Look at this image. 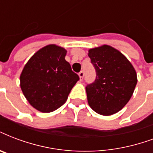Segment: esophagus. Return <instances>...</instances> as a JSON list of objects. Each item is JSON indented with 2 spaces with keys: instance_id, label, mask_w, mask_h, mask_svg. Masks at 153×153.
I'll use <instances>...</instances> for the list:
<instances>
[{
  "instance_id": "34e87169",
  "label": "esophagus",
  "mask_w": 153,
  "mask_h": 153,
  "mask_svg": "<svg viewBox=\"0 0 153 153\" xmlns=\"http://www.w3.org/2000/svg\"><path fill=\"white\" fill-rule=\"evenodd\" d=\"M79 78H80V80H82V79H83V77H84V72L83 71L79 72Z\"/></svg>"
}]
</instances>
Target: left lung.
Segmentation results:
<instances>
[{"mask_svg": "<svg viewBox=\"0 0 153 153\" xmlns=\"http://www.w3.org/2000/svg\"><path fill=\"white\" fill-rule=\"evenodd\" d=\"M88 56L96 72L95 81L86 87L89 106L102 115L118 112L130 100L137 83L133 66L108 45L91 49Z\"/></svg>", "mask_w": 153, "mask_h": 153, "instance_id": "left-lung-1", "label": "left lung"}]
</instances>
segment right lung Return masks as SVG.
<instances>
[{"instance_id":"1","label":"right lung","mask_w":153,"mask_h":153,"mask_svg":"<svg viewBox=\"0 0 153 153\" xmlns=\"http://www.w3.org/2000/svg\"><path fill=\"white\" fill-rule=\"evenodd\" d=\"M66 51L56 45L40 49L23 68L21 88L30 105L39 111L51 112L65 103L79 77L66 61Z\"/></svg>"}]
</instances>
